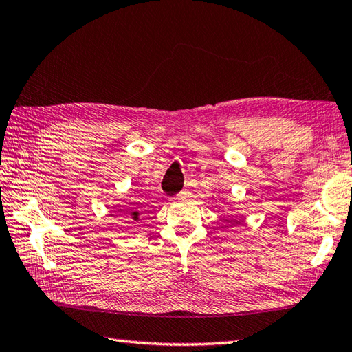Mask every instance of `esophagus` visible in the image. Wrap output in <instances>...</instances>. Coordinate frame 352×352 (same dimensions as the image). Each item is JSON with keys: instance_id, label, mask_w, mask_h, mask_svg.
I'll list each match as a JSON object with an SVG mask.
<instances>
[{"instance_id": "esophagus-1", "label": "esophagus", "mask_w": 352, "mask_h": 352, "mask_svg": "<svg viewBox=\"0 0 352 352\" xmlns=\"http://www.w3.org/2000/svg\"><path fill=\"white\" fill-rule=\"evenodd\" d=\"M188 196H190V188H184L181 191V194H179V197H181V199H185V197H188Z\"/></svg>"}]
</instances>
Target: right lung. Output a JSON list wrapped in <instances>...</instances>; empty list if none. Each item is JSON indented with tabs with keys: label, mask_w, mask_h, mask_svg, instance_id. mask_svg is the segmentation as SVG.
I'll return each mask as SVG.
<instances>
[{
	"label": "right lung",
	"mask_w": 352,
	"mask_h": 352,
	"mask_svg": "<svg viewBox=\"0 0 352 352\" xmlns=\"http://www.w3.org/2000/svg\"><path fill=\"white\" fill-rule=\"evenodd\" d=\"M124 218H131V220H138V212L134 210V212H129L128 215H124Z\"/></svg>",
	"instance_id": "obj_1"
}]
</instances>
